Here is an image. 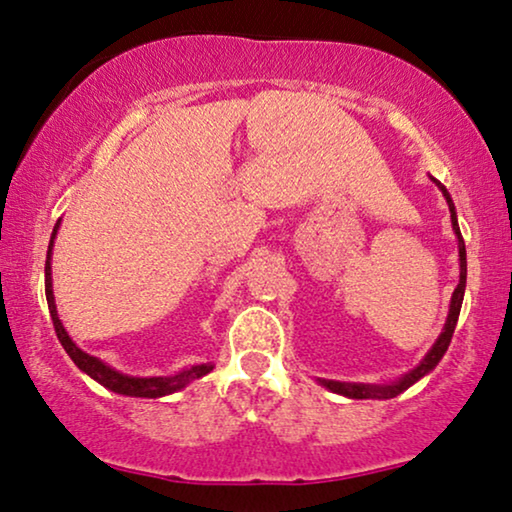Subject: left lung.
<instances>
[{
  "label": "left lung",
  "instance_id": "1",
  "mask_svg": "<svg viewBox=\"0 0 512 512\" xmlns=\"http://www.w3.org/2000/svg\"><path fill=\"white\" fill-rule=\"evenodd\" d=\"M440 191H443L447 205H450L452 228H454V233H457V240H459V261H461L459 284H457V289H454V293H452L450 314H447L443 333H440V338L436 340V345L431 347V352L424 356V361L419 363L415 370H410L408 375L401 377V380H398V382L387 384V387H373V384H352V382L321 380V384H324V387H328L331 391H335V394H342V396H349V398H394V396L401 394V391L412 387V384H415L419 377H424L426 373H431V370L438 366V361L443 359V354L447 352V347H450L454 326H457V319H459L461 300H464V289H466V244H464V237H461V230H459V223H457V214H454V202L450 198V193H447L443 186H440Z\"/></svg>",
  "mask_w": 512,
  "mask_h": 512
}]
</instances>
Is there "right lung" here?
<instances>
[{"label": "right lung", "instance_id": "obj_1", "mask_svg": "<svg viewBox=\"0 0 512 512\" xmlns=\"http://www.w3.org/2000/svg\"><path fill=\"white\" fill-rule=\"evenodd\" d=\"M53 237H55V230H53ZM51 247H53V240H51ZM51 247H48V256H51ZM48 261H51V258H48ZM46 300H48V310H51L55 335H58L60 345L65 347L69 359H72L76 366L83 370V373H88L90 377H93V380L100 382L102 387L116 391V394L142 396V398L167 396V394H172V391L184 389L188 382L198 380V377L207 375L209 370L214 368L212 363H202V366H193V368H188V370H184V373H179L174 377H128V375L118 373V370L104 366V363L100 359H95V356L81 352V349L72 342V338L67 335L65 326L60 324L58 312H55L53 289H51V263H46Z\"/></svg>", "mask_w": 512, "mask_h": 512}]
</instances>
